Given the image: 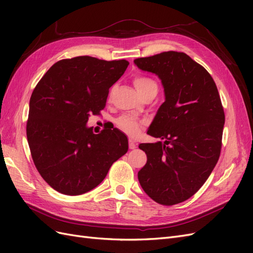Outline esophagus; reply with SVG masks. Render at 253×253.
Listing matches in <instances>:
<instances>
[{
  "label": "esophagus",
  "mask_w": 253,
  "mask_h": 253,
  "mask_svg": "<svg viewBox=\"0 0 253 253\" xmlns=\"http://www.w3.org/2000/svg\"><path fill=\"white\" fill-rule=\"evenodd\" d=\"M128 148L131 149V150H134L136 148V143H135V141L133 139H129V141H128Z\"/></svg>",
  "instance_id": "34e87169"
}]
</instances>
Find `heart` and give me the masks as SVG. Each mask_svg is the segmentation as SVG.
I'll return each instance as SVG.
<instances>
[{
	"label": "heart",
	"instance_id": "obj_1",
	"mask_svg": "<svg viewBox=\"0 0 253 253\" xmlns=\"http://www.w3.org/2000/svg\"><path fill=\"white\" fill-rule=\"evenodd\" d=\"M134 85L140 96L152 90H158V85L154 80L141 75H137L134 78ZM118 126L122 131L131 136H135L138 134L140 127L138 120L134 118L133 116H129V115H126V116L121 117L118 120Z\"/></svg>",
	"mask_w": 253,
	"mask_h": 253
}]
</instances>
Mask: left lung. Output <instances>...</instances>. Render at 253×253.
<instances>
[{
  "label": "left lung",
  "instance_id": "left-lung-1",
  "mask_svg": "<svg viewBox=\"0 0 253 253\" xmlns=\"http://www.w3.org/2000/svg\"><path fill=\"white\" fill-rule=\"evenodd\" d=\"M134 63L155 74L165 91L147 132L165 141L139 144L148 157L139 183L160 205L182 203L201 189L219 158L225 114L217 87L185 52L165 51Z\"/></svg>",
  "mask_w": 253,
  "mask_h": 253
}]
</instances>
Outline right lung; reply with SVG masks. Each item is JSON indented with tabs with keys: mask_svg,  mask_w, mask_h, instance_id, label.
Returning a JSON list of instances; mask_svg holds the SVG:
<instances>
[{
	"mask_svg": "<svg viewBox=\"0 0 253 253\" xmlns=\"http://www.w3.org/2000/svg\"><path fill=\"white\" fill-rule=\"evenodd\" d=\"M126 60L81 56L58 61L37 84L29 101L27 141L37 170L58 192L80 195L96 188L128 150L125 133L94 134L90 115L104 109L109 89Z\"/></svg>",
	"mask_w": 253,
	"mask_h": 253,
	"instance_id": "obj_1",
	"label": "right lung"
}]
</instances>
